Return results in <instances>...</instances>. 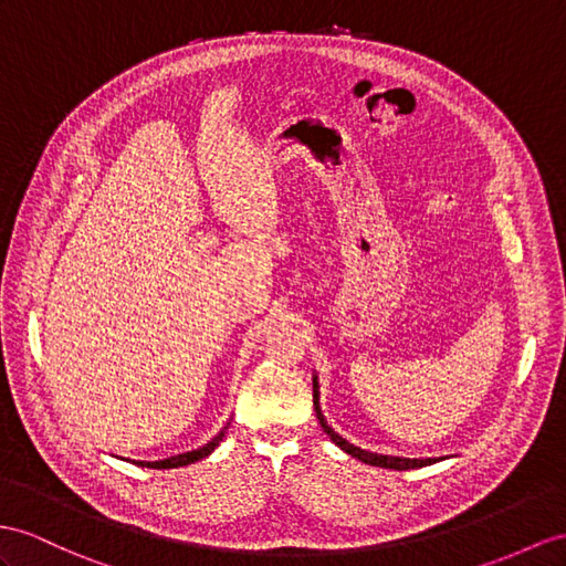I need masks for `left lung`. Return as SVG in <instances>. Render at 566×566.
<instances>
[{
    "instance_id": "obj_1",
    "label": "left lung",
    "mask_w": 566,
    "mask_h": 566,
    "mask_svg": "<svg viewBox=\"0 0 566 566\" xmlns=\"http://www.w3.org/2000/svg\"><path fill=\"white\" fill-rule=\"evenodd\" d=\"M312 384H314V410H316V420H319L322 430L328 434L331 442H334L336 447H340L346 453H350L353 459L363 461V463H369V465H379V468H394V471H408V468H422V465H432L437 461L442 459H403V457H387V453H375V451H367V449H360L350 444L348 439H343L334 427H331L324 418L322 412V406H319V381H316V377H312Z\"/></svg>"
}]
</instances>
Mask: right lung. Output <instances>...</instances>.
Returning a JSON list of instances; mask_svg holds the SVG:
<instances>
[{
    "label": "right lung",
    "instance_id": "1",
    "mask_svg": "<svg viewBox=\"0 0 566 566\" xmlns=\"http://www.w3.org/2000/svg\"><path fill=\"white\" fill-rule=\"evenodd\" d=\"M228 427H230V422L211 439L209 444H203L201 449L187 451V453H177V457L163 459V461H136V465H142V468H179V465H189V463H195V461H201V459L209 457V453H213V449H216L220 442H223Z\"/></svg>",
    "mask_w": 566,
    "mask_h": 566
}]
</instances>
